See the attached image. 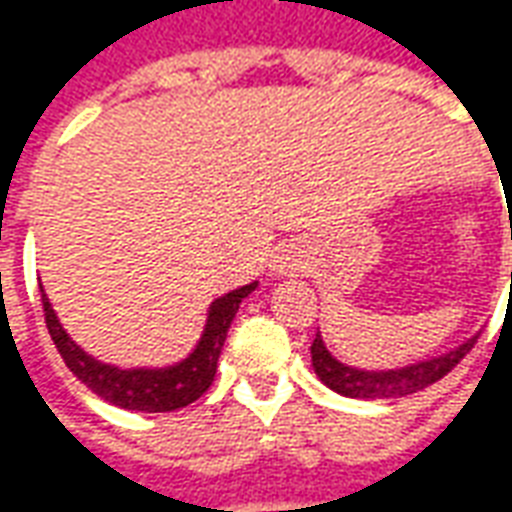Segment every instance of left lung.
<instances>
[{
    "label": "left lung",
    "instance_id": "left-lung-1",
    "mask_svg": "<svg viewBox=\"0 0 512 512\" xmlns=\"http://www.w3.org/2000/svg\"><path fill=\"white\" fill-rule=\"evenodd\" d=\"M477 343V337L466 340L461 348H455L450 354L430 359V362H419V365L403 367V370H389V373H367V370H356V367H345L337 362L326 345H323L321 334H315L310 351H312V367L321 376V381L334 392L345 397H365V400H384V397H406L414 395L425 386L436 384L439 378L452 373V367L461 362L463 356L469 354Z\"/></svg>",
    "mask_w": 512,
    "mask_h": 512
}]
</instances>
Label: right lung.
<instances>
[{"instance_id":"add662e5","label":"right lung","mask_w":512,"mask_h":512,"mask_svg":"<svg viewBox=\"0 0 512 512\" xmlns=\"http://www.w3.org/2000/svg\"><path fill=\"white\" fill-rule=\"evenodd\" d=\"M255 288L257 282H252V285H244V288L213 301L200 345L194 348V354L186 362L167 367V370H120V367L95 362L93 356L84 354L82 348L65 334L57 315L51 310L46 293H40V301H43V315H46L51 340L57 345L62 362L71 367L73 376L90 386L95 395L109 400L112 406L153 414V411H175V408L189 406L208 392V386L216 376V362L222 354V345L227 340V329H230L235 312H238V304Z\"/></svg>"}]
</instances>
